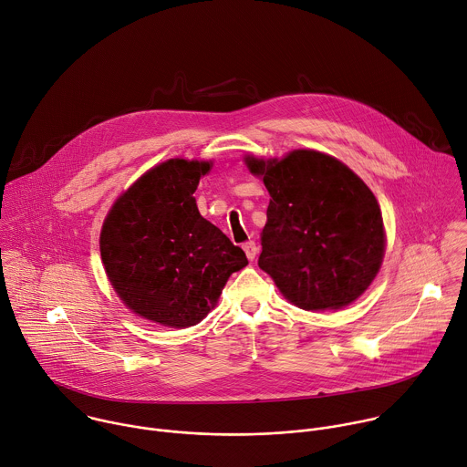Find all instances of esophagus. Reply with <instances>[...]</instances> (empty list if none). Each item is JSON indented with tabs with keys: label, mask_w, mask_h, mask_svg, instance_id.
Returning a JSON list of instances; mask_svg holds the SVG:
<instances>
[{
	"label": "esophagus",
	"mask_w": 467,
	"mask_h": 467,
	"mask_svg": "<svg viewBox=\"0 0 467 467\" xmlns=\"http://www.w3.org/2000/svg\"><path fill=\"white\" fill-rule=\"evenodd\" d=\"M242 247H244L247 258H249V260H254V256H256V253H258V245H256L253 240H249V242H245Z\"/></svg>",
	"instance_id": "obj_1"
}]
</instances>
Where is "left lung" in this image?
Instances as JSON below:
<instances>
[{"mask_svg": "<svg viewBox=\"0 0 467 467\" xmlns=\"http://www.w3.org/2000/svg\"><path fill=\"white\" fill-rule=\"evenodd\" d=\"M271 196L258 265L295 306L317 312L354 302L385 253L379 205L341 161L295 150L280 161L245 160Z\"/></svg>", "mask_w": 467, "mask_h": 467, "instance_id": "1", "label": "left lung"}]
</instances>
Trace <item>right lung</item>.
<instances>
[{
  "mask_svg": "<svg viewBox=\"0 0 467 467\" xmlns=\"http://www.w3.org/2000/svg\"><path fill=\"white\" fill-rule=\"evenodd\" d=\"M211 163L171 160L146 172L117 200L100 233L111 285L144 319L172 328L198 325L245 253L196 205Z\"/></svg>",
  "mask_w": 467,
  "mask_h": 467,
  "instance_id": "obj_1",
  "label": "right lung"
}]
</instances>
